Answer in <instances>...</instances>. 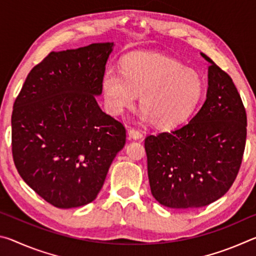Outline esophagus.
<instances>
[{"mask_svg":"<svg viewBox=\"0 0 256 256\" xmlns=\"http://www.w3.org/2000/svg\"><path fill=\"white\" fill-rule=\"evenodd\" d=\"M128 136L132 138L133 140H140L144 136V133L140 130H136V128H130L128 130Z\"/></svg>","mask_w":256,"mask_h":256,"instance_id":"obj_1","label":"esophagus"}]
</instances>
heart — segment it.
Returning a JSON list of instances; mask_svg holds the SVG:
<instances>
[{
  "mask_svg": "<svg viewBox=\"0 0 256 256\" xmlns=\"http://www.w3.org/2000/svg\"><path fill=\"white\" fill-rule=\"evenodd\" d=\"M102 92L112 112L120 114L140 92V118L154 120L160 128L180 125L194 114L204 84L196 71L159 54L138 53L125 58L123 68L110 66L102 76Z\"/></svg>",
  "mask_w": 256,
  "mask_h": 256,
  "instance_id": "heart-1",
  "label": "heart"
}]
</instances>
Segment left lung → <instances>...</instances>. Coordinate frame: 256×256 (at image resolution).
I'll return each mask as SVG.
<instances>
[{
  "instance_id": "8db88e82",
  "label": "left lung",
  "mask_w": 256,
  "mask_h": 256,
  "mask_svg": "<svg viewBox=\"0 0 256 256\" xmlns=\"http://www.w3.org/2000/svg\"><path fill=\"white\" fill-rule=\"evenodd\" d=\"M206 99L188 124L144 140L151 193L172 209L206 206L224 196L240 170L248 118L232 78L211 58Z\"/></svg>"
}]
</instances>
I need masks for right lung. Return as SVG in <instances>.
Returning <instances> with one entry per match:
<instances>
[{
	"instance_id": "right-lung-1",
	"label": "right lung",
	"mask_w": 256,
	"mask_h": 256,
	"mask_svg": "<svg viewBox=\"0 0 256 256\" xmlns=\"http://www.w3.org/2000/svg\"><path fill=\"white\" fill-rule=\"evenodd\" d=\"M114 42L50 52L26 79L12 112V154L22 180L52 206L88 204L123 149V124L96 100Z\"/></svg>"
}]
</instances>
